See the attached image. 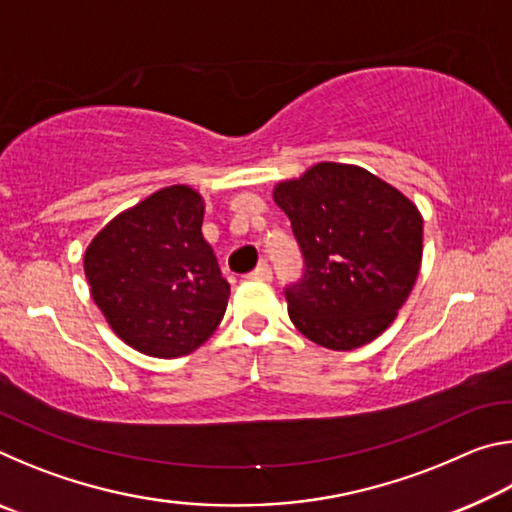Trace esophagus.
I'll list each match as a JSON object with an SVG mask.
<instances>
[{"label": "esophagus", "mask_w": 512, "mask_h": 512, "mask_svg": "<svg viewBox=\"0 0 512 512\" xmlns=\"http://www.w3.org/2000/svg\"><path fill=\"white\" fill-rule=\"evenodd\" d=\"M250 277H257V280H271L273 271H271V266H268L266 262H259L255 271L250 273Z\"/></svg>", "instance_id": "34e87169"}]
</instances>
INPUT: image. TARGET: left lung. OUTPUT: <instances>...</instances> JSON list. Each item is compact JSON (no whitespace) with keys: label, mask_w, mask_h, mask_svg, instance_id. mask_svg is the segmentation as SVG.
Masks as SVG:
<instances>
[{"label":"left lung","mask_w":512,"mask_h":512,"mask_svg":"<svg viewBox=\"0 0 512 512\" xmlns=\"http://www.w3.org/2000/svg\"><path fill=\"white\" fill-rule=\"evenodd\" d=\"M305 273L284 289L300 334L354 350L393 323L422 262V216L393 185L354 164L318 162L275 187Z\"/></svg>","instance_id":"left-lung-1"}]
</instances>
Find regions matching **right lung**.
Listing matches in <instances>:
<instances>
[{
	"label": "right lung",
	"mask_w": 512,
	"mask_h": 512,
	"mask_svg": "<svg viewBox=\"0 0 512 512\" xmlns=\"http://www.w3.org/2000/svg\"><path fill=\"white\" fill-rule=\"evenodd\" d=\"M205 203L171 185L115 216L85 250L92 298L121 341L158 359L194 352L230 298L203 225Z\"/></svg>",
	"instance_id": "right-lung-1"
}]
</instances>
